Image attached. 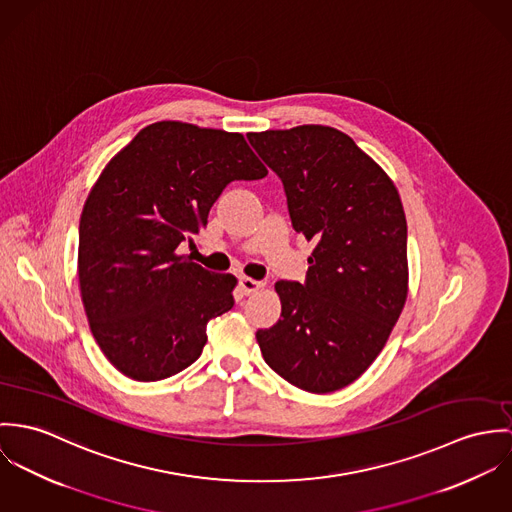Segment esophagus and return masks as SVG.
I'll use <instances>...</instances> for the list:
<instances>
[{"instance_id": "34e87169", "label": "esophagus", "mask_w": 512, "mask_h": 512, "mask_svg": "<svg viewBox=\"0 0 512 512\" xmlns=\"http://www.w3.org/2000/svg\"><path fill=\"white\" fill-rule=\"evenodd\" d=\"M239 286H241V290H243L245 294H253V292H257V290L263 288V283H259V281H255V279H249V277H241V279H239Z\"/></svg>"}]
</instances>
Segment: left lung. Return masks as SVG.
<instances>
[{"label":"left lung","mask_w":512,"mask_h":512,"mask_svg":"<svg viewBox=\"0 0 512 512\" xmlns=\"http://www.w3.org/2000/svg\"><path fill=\"white\" fill-rule=\"evenodd\" d=\"M281 176L292 228L314 241L306 283L279 281L281 320L259 330L267 365L306 393L357 381L408 296L406 216L395 182L328 125L247 133Z\"/></svg>","instance_id":"obj_1"}]
</instances>
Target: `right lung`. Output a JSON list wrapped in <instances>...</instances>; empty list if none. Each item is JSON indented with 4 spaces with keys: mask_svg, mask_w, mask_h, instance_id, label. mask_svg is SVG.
<instances>
[{
    "mask_svg": "<svg viewBox=\"0 0 512 512\" xmlns=\"http://www.w3.org/2000/svg\"><path fill=\"white\" fill-rule=\"evenodd\" d=\"M267 172L241 133L184 121L143 127L106 165L80 216L78 284L90 332L119 373L161 381L200 357L237 279L176 249L231 180Z\"/></svg>",
    "mask_w": 512,
    "mask_h": 512,
    "instance_id": "add662e5",
    "label": "right lung"
}]
</instances>
